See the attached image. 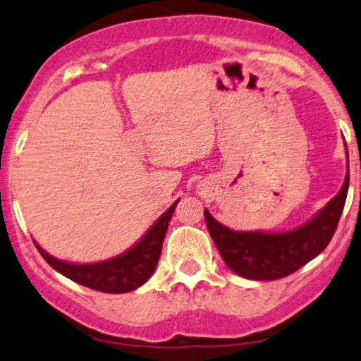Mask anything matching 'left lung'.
<instances>
[{
    "instance_id": "left-lung-1",
    "label": "left lung",
    "mask_w": 361,
    "mask_h": 361,
    "mask_svg": "<svg viewBox=\"0 0 361 361\" xmlns=\"http://www.w3.org/2000/svg\"><path fill=\"white\" fill-rule=\"evenodd\" d=\"M348 158V152H347ZM350 173L342 188L310 221L286 233L233 231L204 209L208 231L231 271L251 281H274L295 272L329 246L342 216Z\"/></svg>"
}]
</instances>
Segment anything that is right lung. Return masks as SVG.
Instances as JSON below:
<instances>
[{
    "mask_svg": "<svg viewBox=\"0 0 361 361\" xmlns=\"http://www.w3.org/2000/svg\"><path fill=\"white\" fill-rule=\"evenodd\" d=\"M178 201H175L155 221V224L143 234V238L135 246H132L128 251H125L117 257L107 259V261L92 264L66 262L61 261V259L52 257L36 241L35 244L37 251L41 252V256L44 257V261L52 269H56L57 272H61L62 276L77 282V284L99 292H107V294L132 292L145 284L148 279L152 277L153 271H155L161 254L168 223H170L171 216L175 213Z\"/></svg>",
    "mask_w": 361,
    "mask_h": 361,
    "instance_id": "right-lung-1",
    "label": "right lung"
}]
</instances>
